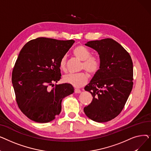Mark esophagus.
<instances>
[{
  "instance_id": "1",
  "label": "esophagus",
  "mask_w": 151,
  "mask_h": 151,
  "mask_svg": "<svg viewBox=\"0 0 151 151\" xmlns=\"http://www.w3.org/2000/svg\"><path fill=\"white\" fill-rule=\"evenodd\" d=\"M75 93H81V91L79 89H75Z\"/></svg>"
}]
</instances>
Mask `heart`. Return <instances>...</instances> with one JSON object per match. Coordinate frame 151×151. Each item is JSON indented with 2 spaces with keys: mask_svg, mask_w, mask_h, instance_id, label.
Instances as JSON below:
<instances>
[{
  "mask_svg": "<svg viewBox=\"0 0 151 151\" xmlns=\"http://www.w3.org/2000/svg\"><path fill=\"white\" fill-rule=\"evenodd\" d=\"M75 56L83 61L82 68L91 75L96 74L99 70L100 66V60L94 56H91L90 51L83 46H78L73 50ZM67 58L63 56L60 60L59 68L61 70L64 71L66 69ZM88 80V75L84 72L76 74L68 73L63 76V81L64 83L72 85L76 88L81 87L85 84Z\"/></svg>",
  "mask_w": 151,
  "mask_h": 151,
  "instance_id": "1",
  "label": "heart"
}]
</instances>
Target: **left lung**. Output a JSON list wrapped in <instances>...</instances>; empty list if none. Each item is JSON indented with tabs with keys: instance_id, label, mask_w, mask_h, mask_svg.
<instances>
[{
	"instance_id": "8db88e82",
	"label": "left lung",
	"mask_w": 151,
	"mask_h": 151,
	"mask_svg": "<svg viewBox=\"0 0 151 151\" xmlns=\"http://www.w3.org/2000/svg\"><path fill=\"white\" fill-rule=\"evenodd\" d=\"M100 58L97 72L84 89L93 97L84 112L91 120L105 122L122 111L133 88V62L129 52L111 38L88 42Z\"/></svg>"
}]
</instances>
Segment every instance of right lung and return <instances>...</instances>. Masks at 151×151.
<instances>
[{
  "label": "right lung",
  "mask_w": 151,
  "mask_h": 151,
  "mask_svg": "<svg viewBox=\"0 0 151 151\" xmlns=\"http://www.w3.org/2000/svg\"><path fill=\"white\" fill-rule=\"evenodd\" d=\"M74 43L73 40L39 37L27 42L19 52L12 84L19 109L30 120L38 123L54 120L61 111L63 99L74 92L67 83L48 88L60 80V60Z\"/></svg>",
  "instance_id": "1"
}]
</instances>
